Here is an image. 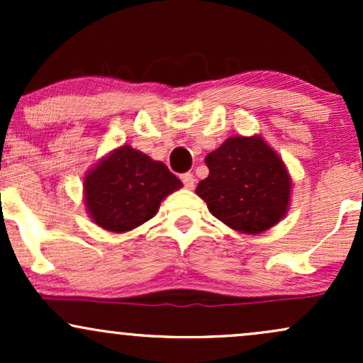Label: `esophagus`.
Wrapping results in <instances>:
<instances>
[{"label":"esophagus","instance_id":"1","mask_svg":"<svg viewBox=\"0 0 363 363\" xmlns=\"http://www.w3.org/2000/svg\"><path fill=\"white\" fill-rule=\"evenodd\" d=\"M181 179H182V182H184V186L187 187V189H193V187H194V182H196V179H194L193 174H191V172L182 174Z\"/></svg>","mask_w":363,"mask_h":363}]
</instances>
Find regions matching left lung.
Returning a JSON list of instances; mask_svg holds the SVG:
<instances>
[{
	"mask_svg": "<svg viewBox=\"0 0 363 363\" xmlns=\"http://www.w3.org/2000/svg\"><path fill=\"white\" fill-rule=\"evenodd\" d=\"M205 162L210 174L196 187V194L232 230L257 235L286 215L291 177L262 136H230L208 153Z\"/></svg>",
	"mask_w": 363,
	"mask_h": 363,
	"instance_id": "8db88e82",
	"label": "left lung"
}]
</instances>
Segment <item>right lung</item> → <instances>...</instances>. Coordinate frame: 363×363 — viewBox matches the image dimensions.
I'll use <instances>...</instances> for the list:
<instances>
[{
  "instance_id": "add662e5",
  "label": "right lung",
  "mask_w": 363,
  "mask_h": 363,
  "mask_svg": "<svg viewBox=\"0 0 363 363\" xmlns=\"http://www.w3.org/2000/svg\"><path fill=\"white\" fill-rule=\"evenodd\" d=\"M182 182L164 162L121 145L102 157L83 179L86 213L107 232L124 234L157 215L162 199Z\"/></svg>"
}]
</instances>
